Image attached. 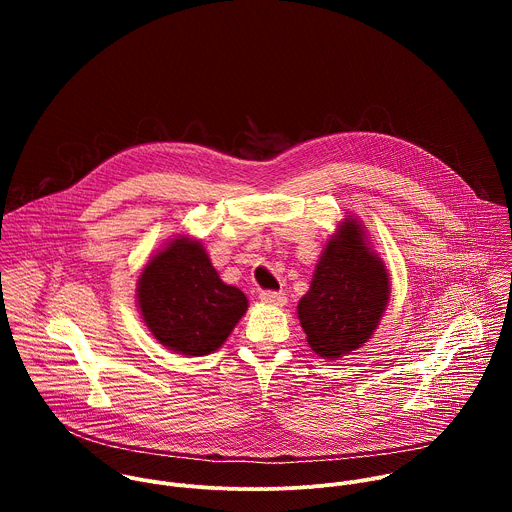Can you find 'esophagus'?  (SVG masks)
<instances>
[{"label": "esophagus", "instance_id": "obj_1", "mask_svg": "<svg viewBox=\"0 0 512 512\" xmlns=\"http://www.w3.org/2000/svg\"><path fill=\"white\" fill-rule=\"evenodd\" d=\"M259 300L265 304H271V306H285V302H287L283 291H273V289H263L259 294Z\"/></svg>", "mask_w": 512, "mask_h": 512}]
</instances>
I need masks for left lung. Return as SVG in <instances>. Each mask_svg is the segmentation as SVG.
Returning <instances> with one entry per match:
<instances>
[{
	"label": "left lung",
	"mask_w": 512,
	"mask_h": 512,
	"mask_svg": "<svg viewBox=\"0 0 512 512\" xmlns=\"http://www.w3.org/2000/svg\"><path fill=\"white\" fill-rule=\"evenodd\" d=\"M389 291L383 261L364 243L362 225L348 218L328 241L298 306L312 350L338 358L362 346L379 326Z\"/></svg>",
	"instance_id": "left-lung-1"
}]
</instances>
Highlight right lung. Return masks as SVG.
Here are the masks:
<instances>
[{
  "label": "right lung",
  "instance_id": "obj_1",
  "mask_svg": "<svg viewBox=\"0 0 512 512\" xmlns=\"http://www.w3.org/2000/svg\"><path fill=\"white\" fill-rule=\"evenodd\" d=\"M137 302L160 344L188 356L216 350L247 310L243 291L218 277L204 247L186 237L143 267Z\"/></svg>",
  "mask_w": 512,
  "mask_h": 512
}]
</instances>
